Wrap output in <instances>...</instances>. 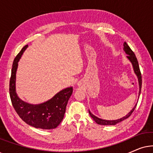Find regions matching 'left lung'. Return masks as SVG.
Wrapping results in <instances>:
<instances>
[{
    "instance_id": "obj_1",
    "label": "left lung",
    "mask_w": 153,
    "mask_h": 153,
    "mask_svg": "<svg viewBox=\"0 0 153 153\" xmlns=\"http://www.w3.org/2000/svg\"><path fill=\"white\" fill-rule=\"evenodd\" d=\"M123 49H124V51H125V53H126L127 55V57L128 59L130 60L131 63H132V65H133V68H134V72L135 74H137V76L138 77V79H139V95H140V93H141V85H142V77H141V71H140V69H139V62H138V60H137V58L136 57L134 53L132 50L130 49V47H129L128 45L125 42H124L123 44ZM137 104H136L134 107L132 108V110L128 114L126 115V116L123 117V118H120V119H118V120H102V119H100L99 118H97V117H96L94 116L91 114V112H90V111H88L89 112V114L91 115V116L92 117V118L95 121L96 123H97L98 125H116L117 123H120V122H122L123 120H125V119H127V118H129V116H131V114H132L134 111L136 106H137Z\"/></svg>"
}]
</instances>
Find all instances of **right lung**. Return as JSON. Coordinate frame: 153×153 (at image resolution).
<instances>
[{
    "label": "right lung",
    "mask_w": 153,
    "mask_h": 153,
    "mask_svg": "<svg viewBox=\"0 0 153 153\" xmlns=\"http://www.w3.org/2000/svg\"><path fill=\"white\" fill-rule=\"evenodd\" d=\"M27 47L28 45L22 48L12 64L9 88L12 106L19 116L30 126L43 129H55L63 119L67 104L72 94L73 88L70 87L62 90L49 101L37 105L21 100L16 93V72L18 61Z\"/></svg>",
    "instance_id": "add662e5"
}]
</instances>
